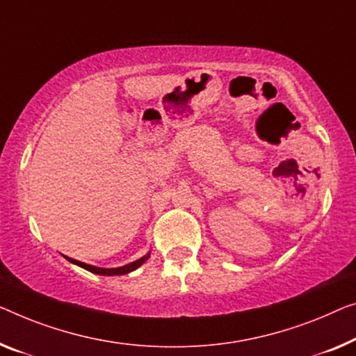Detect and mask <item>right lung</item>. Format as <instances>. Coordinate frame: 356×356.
<instances>
[{
  "mask_svg": "<svg viewBox=\"0 0 356 356\" xmlns=\"http://www.w3.org/2000/svg\"><path fill=\"white\" fill-rule=\"evenodd\" d=\"M148 257H150V254H147V256L140 257L139 261H136V262H132V264H127V265H124V267H118V268H100V267H92V265H88V264H84V262L75 261V259H70V257H67V259H68V261H70V262L79 265V267L89 270V272L97 273V275H105V277H111V275H126V273L132 272V270H136L137 267H140V265L144 264Z\"/></svg>",
  "mask_w": 356,
  "mask_h": 356,
  "instance_id": "add662e5",
  "label": "right lung"
}]
</instances>
